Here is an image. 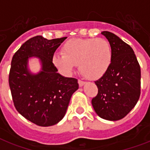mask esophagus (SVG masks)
<instances>
[{"label": "esophagus", "mask_w": 150, "mask_h": 150, "mask_svg": "<svg viewBox=\"0 0 150 150\" xmlns=\"http://www.w3.org/2000/svg\"><path fill=\"white\" fill-rule=\"evenodd\" d=\"M78 82H79V86H80V87H82L83 85H84L85 84V82H84V81H81V80H79V81H78Z\"/></svg>", "instance_id": "obj_1"}]
</instances>
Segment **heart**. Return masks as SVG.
Here are the masks:
<instances>
[{"instance_id":"1","label":"heart","mask_w":150,"mask_h":150,"mask_svg":"<svg viewBox=\"0 0 150 150\" xmlns=\"http://www.w3.org/2000/svg\"><path fill=\"white\" fill-rule=\"evenodd\" d=\"M62 54H54L53 65L61 72L70 75L79 64V70L89 80L102 78L113 60L110 44L104 39L75 38L62 46Z\"/></svg>"}]
</instances>
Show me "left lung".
I'll use <instances>...</instances> for the list:
<instances>
[{
    "label": "left lung",
    "mask_w": 150,
    "mask_h": 150,
    "mask_svg": "<svg viewBox=\"0 0 150 150\" xmlns=\"http://www.w3.org/2000/svg\"><path fill=\"white\" fill-rule=\"evenodd\" d=\"M110 44L113 60L108 72L95 81L98 93L91 100L96 114L108 120L124 118L140 95L141 71L133 49L117 35L103 31Z\"/></svg>",
    "instance_id": "left-lung-1"
}]
</instances>
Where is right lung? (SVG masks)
<instances>
[{"label": "right lung", "mask_w": 150, "mask_h": 150, "mask_svg": "<svg viewBox=\"0 0 150 150\" xmlns=\"http://www.w3.org/2000/svg\"><path fill=\"white\" fill-rule=\"evenodd\" d=\"M65 39L34 36L23 44L11 61L9 85L15 108L40 127L59 123L66 113L71 95L79 88L77 79L60 75L52 62L54 52ZM32 57L40 62L38 73H32L28 69Z\"/></svg>", "instance_id": "1"}]
</instances>
